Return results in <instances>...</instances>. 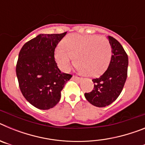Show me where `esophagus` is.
Returning <instances> with one entry per match:
<instances>
[{
	"mask_svg": "<svg viewBox=\"0 0 145 145\" xmlns=\"http://www.w3.org/2000/svg\"><path fill=\"white\" fill-rule=\"evenodd\" d=\"M72 80H76L77 82H80L82 80V78H79V77H77V76H72Z\"/></svg>",
	"mask_w": 145,
	"mask_h": 145,
	"instance_id": "34e87169",
	"label": "esophagus"
}]
</instances>
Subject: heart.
Segmentation results:
<instances>
[{"label": "heart", "instance_id": "obj_1", "mask_svg": "<svg viewBox=\"0 0 145 145\" xmlns=\"http://www.w3.org/2000/svg\"><path fill=\"white\" fill-rule=\"evenodd\" d=\"M55 49L54 57L61 70H67L76 61L78 70L88 76L98 77L106 71L112 57L110 44L98 35L72 34Z\"/></svg>", "mask_w": 145, "mask_h": 145}]
</instances>
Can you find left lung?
<instances>
[{"mask_svg":"<svg viewBox=\"0 0 145 145\" xmlns=\"http://www.w3.org/2000/svg\"><path fill=\"white\" fill-rule=\"evenodd\" d=\"M107 38L112 53L108 68L99 78L92 80L94 84L93 90L85 93L87 101L98 107L108 106L116 100L127 78V54L117 40L111 36Z\"/></svg>","mask_w":145,"mask_h":145,"instance_id":"1","label":"left lung"}]
</instances>
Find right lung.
Returning a JSON list of instances; mask_svg holds the SVG:
<instances>
[{
    "instance_id": "1",
    "label": "right lung",
    "mask_w": 145,
    "mask_h": 145,
    "mask_svg": "<svg viewBox=\"0 0 145 145\" xmlns=\"http://www.w3.org/2000/svg\"><path fill=\"white\" fill-rule=\"evenodd\" d=\"M66 33L38 35L19 54L16 72L20 90L26 100L40 110L54 107L72 78L60 71L54 59L55 48Z\"/></svg>"
}]
</instances>
